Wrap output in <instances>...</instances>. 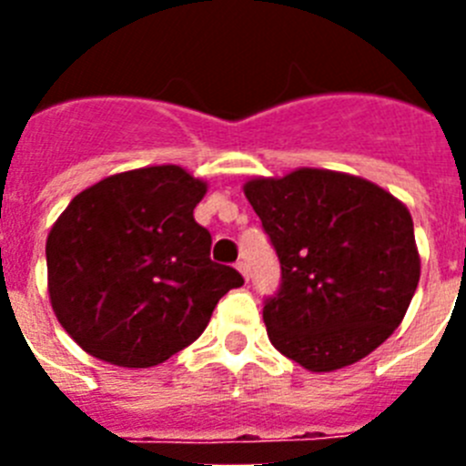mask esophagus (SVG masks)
Instances as JSON below:
<instances>
[{"label": "esophagus", "mask_w": 466, "mask_h": 466, "mask_svg": "<svg viewBox=\"0 0 466 466\" xmlns=\"http://www.w3.org/2000/svg\"><path fill=\"white\" fill-rule=\"evenodd\" d=\"M236 268L240 270V273H242V278H245V279H249V266H247V261H238V263H236Z\"/></svg>", "instance_id": "esophagus-1"}]
</instances>
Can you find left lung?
Returning a JSON list of instances; mask_svg holds the SVG:
<instances>
[{
    "instance_id": "left-lung-1",
    "label": "left lung",
    "mask_w": 466,
    "mask_h": 466,
    "mask_svg": "<svg viewBox=\"0 0 466 466\" xmlns=\"http://www.w3.org/2000/svg\"><path fill=\"white\" fill-rule=\"evenodd\" d=\"M245 196L282 270L275 296L263 300L275 350L324 373L385 343L420 279L406 205L361 177L312 167L257 177Z\"/></svg>"
}]
</instances>
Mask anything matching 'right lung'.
<instances>
[{
  "mask_svg": "<svg viewBox=\"0 0 466 466\" xmlns=\"http://www.w3.org/2000/svg\"><path fill=\"white\" fill-rule=\"evenodd\" d=\"M208 184L179 166L111 175L74 196L46 240L57 322L88 355L126 369L163 364L205 331L242 275L209 258L193 208Z\"/></svg>",
  "mask_w": 466,
  "mask_h": 466,
  "instance_id": "right-lung-1",
  "label": "right lung"
}]
</instances>
